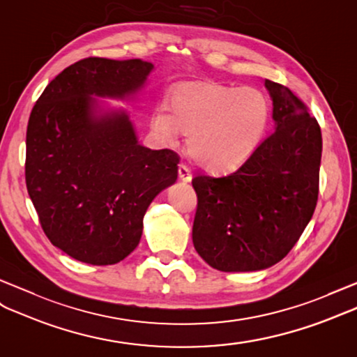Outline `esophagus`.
<instances>
[{"instance_id": "1", "label": "esophagus", "mask_w": 357, "mask_h": 357, "mask_svg": "<svg viewBox=\"0 0 357 357\" xmlns=\"http://www.w3.org/2000/svg\"><path fill=\"white\" fill-rule=\"evenodd\" d=\"M178 177L181 181H185V183H189L190 180H192V172L186 167V165H178Z\"/></svg>"}]
</instances>
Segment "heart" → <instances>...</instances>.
<instances>
[{"mask_svg": "<svg viewBox=\"0 0 357 357\" xmlns=\"http://www.w3.org/2000/svg\"><path fill=\"white\" fill-rule=\"evenodd\" d=\"M171 110L160 106L153 112V132L169 144L180 132L189 136V155L211 172H229L244 165L269 123V102L262 92L216 82L177 84Z\"/></svg>", "mask_w": 357, "mask_h": 357, "instance_id": "obj_1", "label": "heart"}]
</instances>
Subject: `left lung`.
I'll use <instances>...</instances> for the list:
<instances>
[{
	"label": "left lung",
	"mask_w": 357,
	"mask_h": 357,
	"mask_svg": "<svg viewBox=\"0 0 357 357\" xmlns=\"http://www.w3.org/2000/svg\"><path fill=\"white\" fill-rule=\"evenodd\" d=\"M275 132L225 177L197 176L192 241L224 273L259 271L289 253L318 202L323 137L318 121L283 84L265 80Z\"/></svg>",
	"instance_id": "obj_1"
}]
</instances>
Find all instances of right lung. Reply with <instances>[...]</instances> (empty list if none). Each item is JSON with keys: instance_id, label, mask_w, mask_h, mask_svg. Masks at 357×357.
<instances>
[{"instance_id": "right-lung-1", "label": "right lung", "mask_w": 357, "mask_h": 357, "mask_svg": "<svg viewBox=\"0 0 357 357\" xmlns=\"http://www.w3.org/2000/svg\"><path fill=\"white\" fill-rule=\"evenodd\" d=\"M153 68L141 59H83L50 82L30 113L29 195L51 244L80 262L126 259L146 208L177 180V153L139 145L127 113H101L95 98L136 93Z\"/></svg>"}]
</instances>
